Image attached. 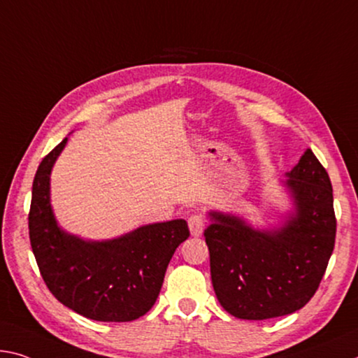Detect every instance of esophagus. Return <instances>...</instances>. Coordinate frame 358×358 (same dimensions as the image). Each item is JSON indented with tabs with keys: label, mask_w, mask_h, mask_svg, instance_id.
I'll return each instance as SVG.
<instances>
[{
	"label": "esophagus",
	"mask_w": 358,
	"mask_h": 358,
	"mask_svg": "<svg viewBox=\"0 0 358 358\" xmlns=\"http://www.w3.org/2000/svg\"><path fill=\"white\" fill-rule=\"evenodd\" d=\"M188 226H189V231H191L192 236H194V237L202 236L203 226H206V223H203L202 215L201 213H192L191 217L188 218Z\"/></svg>",
	"instance_id": "34e87169"
}]
</instances>
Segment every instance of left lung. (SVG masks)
Masks as SVG:
<instances>
[{"label":"left lung","mask_w":358,"mask_h":358,"mask_svg":"<svg viewBox=\"0 0 358 358\" xmlns=\"http://www.w3.org/2000/svg\"><path fill=\"white\" fill-rule=\"evenodd\" d=\"M285 175L294 210L280 228L255 229L236 215L208 212L203 236L213 290L237 319L266 320L301 309L333 253L336 217L327 170L306 150Z\"/></svg>","instance_id":"8db88e82"}]
</instances>
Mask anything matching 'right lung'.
<instances>
[{"mask_svg":"<svg viewBox=\"0 0 358 358\" xmlns=\"http://www.w3.org/2000/svg\"><path fill=\"white\" fill-rule=\"evenodd\" d=\"M68 138L36 170L28 213L31 250L50 293L87 319L130 322L156 303L175 250L189 237L185 220L140 226L116 239L84 241L57 224L50 170Z\"/></svg>","mask_w":358,"mask_h":358,"instance_id":"right-lung-1","label":"right lung"}]
</instances>
